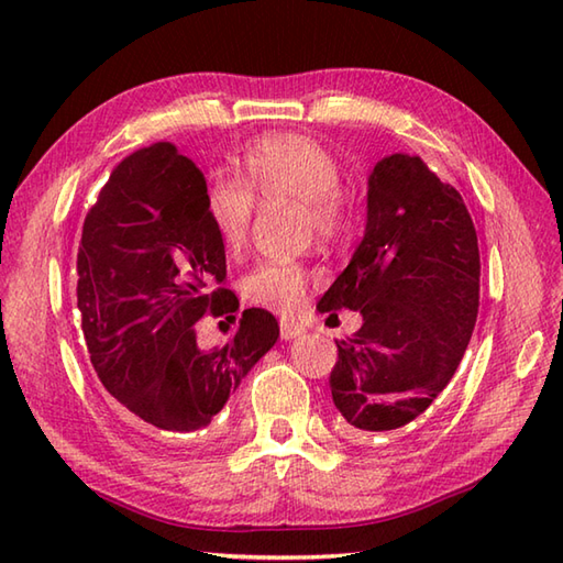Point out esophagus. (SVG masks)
<instances>
[{"mask_svg":"<svg viewBox=\"0 0 563 563\" xmlns=\"http://www.w3.org/2000/svg\"><path fill=\"white\" fill-rule=\"evenodd\" d=\"M302 333H305L302 324H297V321H292V319H280V336H283L285 341L302 336Z\"/></svg>","mask_w":563,"mask_h":563,"instance_id":"obj_1","label":"esophagus"}]
</instances>
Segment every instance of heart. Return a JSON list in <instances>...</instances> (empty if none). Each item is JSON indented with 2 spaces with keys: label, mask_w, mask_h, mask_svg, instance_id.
I'll return each mask as SVG.
<instances>
[{
  "label": "heart",
  "mask_w": 563,
  "mask_h": 563,
  "mask_svg": "<svg viewBox=\"0 0 563 563\" xmlns=\"http://www.w3.org/2000/svg\"><path fill=\"white\" fill-rule=\"evenodd\" d=\"M341 164L327 145L300 133L256 140L244 152V181L212 176L206 188V212L214 234L230 254L246 246L256 200L263 206H297V224L305 236L321 242L349 232L353 200L341 184ZM307 268L300 261H261L244 273L239 290L251 307L275 314H295L307 297Z\"/></svg>",
  "instance_id": "1"
}]
</instances>
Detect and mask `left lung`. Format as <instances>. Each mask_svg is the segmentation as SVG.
Listing matches in <instances>:
<instances>
[{
  "label": "left lung",
  "instance_id": "left-lung-1",
  "mask_svg": "<svg viewBox=\"0 0 563 563\" xmlns=\"http://www.w3.org/2000/svg\"><path fill=\"white\" fill-rule=\"evenodd\" d=\"M479 244L462 196L421 157L391 154L367 181V224L317 302L363 314L336 341L329 385L353 438L401 433L450 385L479 312Z\"/></svg>",
  "mask_w": 563,
  "mask_h": 563
}]
</instances>
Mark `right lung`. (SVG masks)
<instances>
[{
  "label": "right lung",
  "instance_id": "add662e5",
  "mask_svg": "<svg viewBox=\"0 0 563 563\" xmlns=\"http://www.w3.org/2000/svg\"><path fill=\"white\" fill-rule=\"evenodd\" d=\"M206 176L172 142L130 154L84 218L77 307L84 341L118 416L147 438L208 430L280 336L244 309L230 341L202 349V314L236 319L224 246L206 212Z\"/></svg>",
  "mask_w": 563,
  "mask_h": 563
}]
</instances>
